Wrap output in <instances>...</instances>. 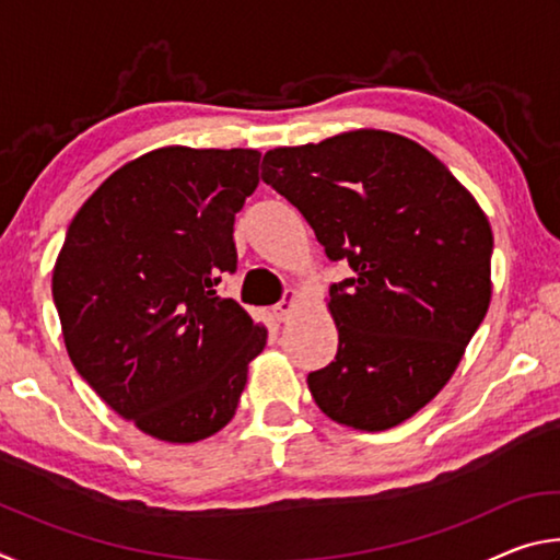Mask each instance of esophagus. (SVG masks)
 Masks as SVG:
<instances>
[{
	"mask_svg": "<svg viewBox=\"0 0 560 560\" xmlns=\"http://www.w3.org/2000/svg\"><path fill=\"white\" fill-rule=\"evenodd\" d=\"M293 301H296V291H287V296H283L277 306H273V314H277L279 320H287L293 311Z\"/></svg>",
	"mask_w": 560,
	"mask_h": 560,
	"instance_id": "obj_1",
	"label": "esophagus"
}]
</instances>
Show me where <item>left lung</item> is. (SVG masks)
I'll list each match as a JSON object with an SVG mask.
<instances>
[{
    "instance_id": "1",
    "label": "left lung",
    "mask_w": 560,
    "mask_h": 560,
    "mask_svg": "<svg viewBox=\"0 0 560 560\" xmlns=\"http://www.w3.org/2000/svg\"><path fill=\"white\" fill-rule=\"evenodd\" d=\"M261 179L314 226L330 261L338 353L308 373L330 420L381 432L438 395L487 316L489 220L430 150L385 130L264 155Z\"/></svg>"
}]
</instances>
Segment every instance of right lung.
<instances>
[{
  "label": "right lung",
  "instance_id": "add662e5",
  "mask_svg": "<svg viewBox=\"0 0 560 560\" xmlns=\"http://www.w3.org/2000/svg\"><path fill=\"white\" fill-rule=\"evenodd\" d=\"M257 150L160 148L116 170L66 232L54 303L71 363L110 410L163 442L232 420L267 346L234 299V217L259 185Z\"/></svg>",
  "mask_w": 560,
  "mask_h": 560
}]
</instances>
